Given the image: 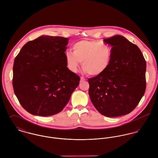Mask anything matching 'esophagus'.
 <instances>
[{
	"instance_id": "esophagus-1",
	"label": "esophagus",
	"mask_w": 158,
	"mask_h": 158,
	"mask_svg": "<svg viewBox=\"0 0 158 158\" xmlns=\"http://www.w3.org/2000/svg\"><path fill=\"white\" fill-rule=\"evenodd\" d=\"M86 81V79H85L84 77H81V81Z\"/></svg>"
}]
</instances>
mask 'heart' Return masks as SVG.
<instances>
[{
	"label": "heart",
	"instance_id": "obj_1",
	"mask_svg": "<svg viewBox=\"0 0 158 158\" xmlns=\"http://www.w3.org/2000/svg\"><path fill=\"white\" fill-rule=\"evenodd\" d=\"M73 52L67 51L65 58L71 70H77L82 62L84 71L91 76L102 74L110 65L111 48L100 40H82L73 45Z\"/></svg>",
	"mask_w": 158,
	"mask_h": 158
}]
</instances>
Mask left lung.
<instances>
[{
    "mask_svg": "<svg viewBox=\"0 0 158 158\" xmlns=\"http://www.w3.org/2000/svg\"><path fill=\"white\" fill-rule=\"evenodd\" d=\"M111 47V59L101 74L89 78V96L96 110L107 117L131 112L146 88V62L138 47L122 35L104 40Z\"/></svg>",
    "mask_w": 158,
    "mask_h": 158,
    "instance_id": "8db88e82",
    "label": "left lung"
}]
</instances>
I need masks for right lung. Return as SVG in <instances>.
<instances>
[{"mask_svg":"<svg viewBox=\"0 0 158 158\" xmlns=\"http://www.w3.org/2000/svg\"><path fill=\"white\" fill-rule=\"evenodd\" d=\"M68 44L66 37L42 35L28 42L16 57L14 91L31 114L48 116L60 112L79 85L80 77L67 67Z\"/></svg>","mask_w":158,"mask_h":158,"instance_id":"obj_1","label":"right lung"}]
</instances>
